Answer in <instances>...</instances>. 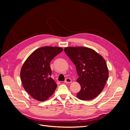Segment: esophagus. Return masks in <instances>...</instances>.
<instances>
[{
  "mask_svg": "<svg viewBox=\"0 0 130 130\" xmlns=\"http://www.w3.org/2000/svg\"><path fill=\"white\" fill-rule=\"evenodd\" d=\"M64 82H65V83H71L72 80L70 79V78H67L64 81Z\"/></svg>",
  "mask_w": 130,
  "mask_h": 130,
  "instance_id": "obj_1",
  "label": "esophagus"
}]
</instances>
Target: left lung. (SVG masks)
<instances>
[{"label":"left lung","instance_id":"1","mask_svg":"<svg viewBox=\"0 0 130 130\" xmlns=\"http://www.w3.org/2000/svg\"><path fill=\"white\" fill-rule=\"evenodd\" d=\"M64 52L73 62L81 90L76 96L82 100L96 98L103 90L108 77V70L104 58L94 50L86 47H67Z\"/></svg>","mask_w":130,"mask_h":130}]
</instances>
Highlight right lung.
Segmentation results:
<instances>
[{
    "mask_svg": "<svg viewBox=\"0 0 130 130\" xmlns=\"http://www.w3.org/2000/svg\"><path fill=\"white\" fill-rule=\"evenodd\" d=\"M62 51L60 47H41L34 51L23 64L21 71L23 87L36 100L45 101L55 90L57 85L50 77V63Z\"/></svg>",
    "mask_w": 130,
    "mask_h": 130,
    "instance_id": "add662e5",
    "label": "right lung"
}]
</instances>
